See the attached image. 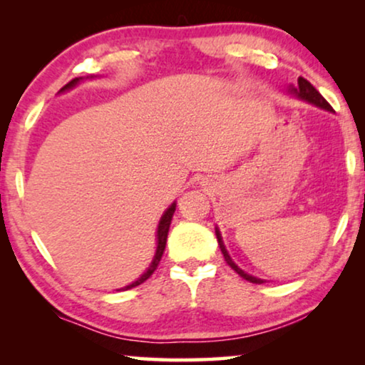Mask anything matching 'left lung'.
<instances>
[{
  "label": "left lung",
  "mask_w": 365,
  "mask_h": 365,
  "mask_svg": "<svg viewBox=\"0 0 365 365\" xmlns=\"http://www.w3.org/2000/svg\"><path fill=\"white\" fill-rule=\"evenodd\" d=\"M287 93L291 94V96H294V98L301 99V101H306V103H309V104H314V106H317V108H321V109H326V111H331V113L334 111V109L331 108V104H329V103L326 101V99H324V98L321 96V93H319L317 89L314 88L312 84L307 81V79L299 78V79H297V86H294V84H289ZM216 237H217L219 247H221V252H222L224 259H226V262L234 269V271H236V272L239 274V276H241L242 279H246V281H249V282H252V284H262V282H266V281H264V279H261V277L251 276V274H247L246 271H242V269L239 267L237 264L232 261L231 256H229L226 246H224V241H222V236H221V231H219V227H216Z\"/></svg>",
  "instance_id": "8db88e82"
}]
</instances>
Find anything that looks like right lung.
I'll return each mask as SVG.
<instances>
[{"label": "right lung", "instance_id": "1", "mask_svg": "<svg viewBox=\"0 0 365 365\" xmlns=\"http://www.w3.org/2000/svg\"><path fill=\"white\" fill-rule=\"evenodd\" d=\"M96 76H88V78H74L73 81H69L66 86H63L61 89H59V93H66L69 91V89H73L76 84H79L81 81H84V79H93ZM174 211H176V201H174L171 206H169L166 211H164V214L161 216V219H159V224H158V231H156V252H154V257L151 264H149V267L144 271L141 276H139L136 281L128 284V286H124L121 289H116V291H128V289H133L139 286V284H143L146 279H149L153 276V272L156 271L158 264L159 261H161L163 254H164V249H166V241H168V232H169V226H171V221H173V214Z\"/></svg>", "mask_w": 365, "mask_h": 365}]
</instances>
